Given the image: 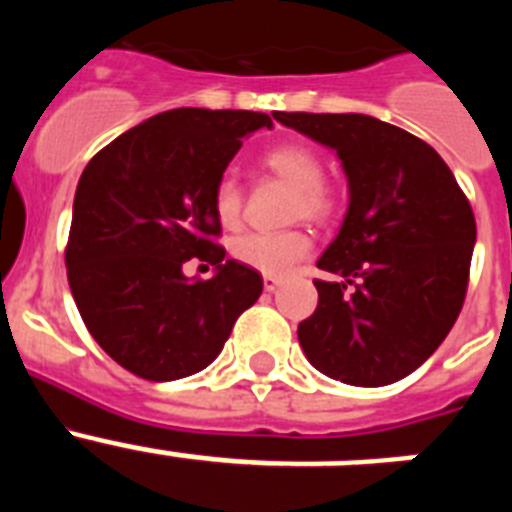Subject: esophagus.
Wrapping results in <instances>:
<instances>
[{
  "instance_id": "esophagus-1",
  "label": "esophagus",
  "mask_w": 512,
  "mask_h": 512,
  "mask_svg": "<svg viewBox=\"0 0 512 512\" xmlns=\"http://www.w3.org/2000/svg\"><path fill=\"white\" fill-rule=\"evenodd\" d=\"M279 284H282V279H279V277H269V274H266V277H264V289H266V292H277Z\"/></svg>"
}]
</instances>
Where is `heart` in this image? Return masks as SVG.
<instances>
[{
  "instance_id": "1",
  "label": "heart",
  "mask_w": 512,
  "mask_h": 512,
  "mask_svg": "<svg viewBox=\"0 0 512 512\" xmlns=\"http://www.w3.org/2000/svg\"><path fill=\"white\" fill-rule=\"evenodd\" d=\"M261 164L266 171L277 176L279 182L295 189L289 215L292 220H310V223H328L338 212V197L333 187L325 184V161L315 148L305 143H282L264 153ZM212 212L217 223L225 230H235L243 217V192L238 179L230 174L220 176L212 189ZM235 261L251 266V269L282 277L295 264H300L312 251L310 235L305 230H287V233H248L235 238Z\"/></svg>"
}]
</instances>
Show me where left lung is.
Masks as SVG:
<instances>
[{
  "label": "left lung",
  "mask_w": 512,
  "mask_h": 512,
  "mask_svg": "<svg viewBox=\"0 0 512 512\" xmlns=\"http://www.w3.org/2000/svg\"><path fill=\"white\" fill-rule=\"evenodd\" d=\"M333 148L348 210L315 279L318 310L297 338L325 377L384 387L415 372L449 336L467 295L477 225L454 174L425 140L369 115L277 112Z\"/></svg>",
  "instance_id": "obj_1"
}]
</instances>
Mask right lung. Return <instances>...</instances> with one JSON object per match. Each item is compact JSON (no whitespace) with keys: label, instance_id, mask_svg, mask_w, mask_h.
<instances>
[{"label":"right lung","instance_id":"right-lung-1","mask_svg":"<svg viewBox=\"0 0 512 512\" xmlns=\"http://www.w3.org/2000/svg\"><path fill=\"white\" fill-rule=\"evenodd\" d=\"M271 117L182 110L148 117L104 146L76 187L66 269L94 341L148 382L202 372L217 359L264 279L217 246L212 189L253 130ZM200 258L212 280H187Z\"/></svg>","mask_w":512,"mask_h":512}]
</instances>
